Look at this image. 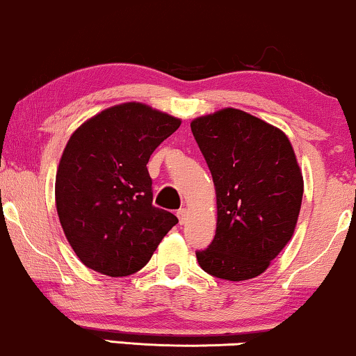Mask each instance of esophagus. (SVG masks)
Wrapping results in <instances>:
<instances>
[{
  "label": "esophagus",
  "mask_w": 356,
  "mask_h": 356,
  "mask_svg": "<svg viewBox=\"0 0 356 356\" xmlns=\"http://www.w3.org/2000/svg\"><path fill=\"white\" fill-rule=\"evenodd\" d=\"M177 216H178V220H179V223H186V220H188V217H189V211L188 209H179V211L177 212Z\"/></svg>",
  "instance_id": "esophagus-1"
}]
</instances>
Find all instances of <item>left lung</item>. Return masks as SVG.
Returning a JSON list of instances; mask_svg holds the SVG:
<instances>
[{
	"label": "left lung",
	"mask_w": 356,
	"mask_h": 356,
	"mask_svg": "<svg viewBox=\"0 0 356 356\" xmlns=\"http://www.w3.org/2000/svg\"><path fill=\"white\" fill-rule=\"evenodd\" d=\"M212 173L217 230L199 266L223 280L261 275L293 236L303 175L284 131L238 108L191 121Z\"/></svg>",
	"instance_id": "left-lung-1"
}]
</instances>
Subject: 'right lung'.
Instances as JSON below:
<instances>
[{"label": "right lung", "mask_w": 356, "mask_h": 356, "mask_svg": "<svg viewBox=\"0 0 356 356\" xmlns=\"http://www.w3.org/2000/svg\"><path fill=\"white\" fill-rule=\"evenodd\" d=\"M181 120L139 104L110 106L71 134L56 170L60 223L89 269L124 277L143 269L178 218L152 206L150 155Z\"/></svg>", "instance_id": "1"}]
</instances>
